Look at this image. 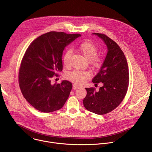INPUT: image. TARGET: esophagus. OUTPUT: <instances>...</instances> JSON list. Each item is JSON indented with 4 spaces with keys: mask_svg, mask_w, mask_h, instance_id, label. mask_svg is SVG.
Here are the masks:
<instances>
[{
    "mask_svg": "<svg viewBox=\"0 0 152 152\" xmlns=\"http://www.w3.org/2000/svg\"><path fill=\"white\" fill-rule=\"evenodd\" d=\"M73 89H76V88H79L80 87L79 85H76V84H73Z\"/></svg>",
    "mask_w": 152,
    "mask_h": 152,
    "instance_id": "obj_1",
    "label": "esophagus"
}]
</instances>
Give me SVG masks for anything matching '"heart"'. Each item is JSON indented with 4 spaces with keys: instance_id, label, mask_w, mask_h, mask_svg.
<instances>
[{
    "instance_id": "1",
    "label": "heart",
    "mask_w": 152,
    "mask_h": 152,
    "mask_svg": "<svg viewBox=\"0 0 152 152\" xmlns=\"http://www.w3.org/2000/svg\"><path fill=\"white\" fill-rule=\"evenodd\" d=\"M79 51L90 61L92 67L95 70L100 69L103 64V59L100 57H97L98 49L97 46L90 41L82 42L78 47ZM72 52L69 50L63 56V64L65 66H70ZM91 76V74L88 71L75 70L67 74L66 77L72 82L80 85L86 82Z\"/></svg>"
}]
</instances>
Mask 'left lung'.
I'll return each mask as SVG.
<instances>
[{
    "mask_svg": "<svg viewBox=\"0 0 152 152\" xmlns=\"http://www.w3.org/2000/svg\"><path fill=\"white\" fill-rule=\"evenodd\" d=\"M100 38L107 46V52L99 72L93 79L99 91L86 88V96L83 103L88 111L99 115L111 112L124 98L129 85V68L123 52L117 43L103 34L93 33Z\"/></svg>",
    "mask_w": 152,
    "mask_h": 152,
    "instance_id": "8db88e82",
    "label": "left lung"
}]
</instances>
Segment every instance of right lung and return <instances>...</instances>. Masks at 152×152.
Segmentation results:
<instances>
[{"mask_svg":"<svg viewBox=\"0 0 152 152\" xmlns=\"http://www.w3.org/2000/svg\"><path fill=\"white\" fill-rule=\"evenodd\" d=\"M80 36L52 31L37 38L27 49L19 69V86L25 99L38 111L59 110L67 101L72 83L64 80L53 85L51 79L62 70L65 48Z\"/></svg>","mask_w":152,"mask_h":152,"instance_id":"right-lung-1","label":"right lung"}]
</instances>
